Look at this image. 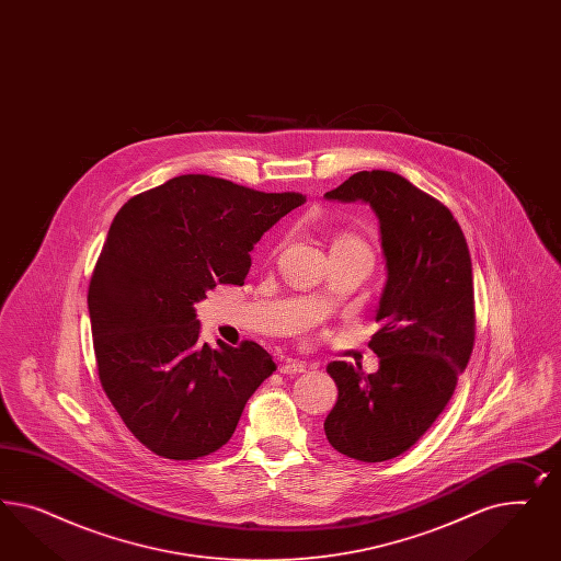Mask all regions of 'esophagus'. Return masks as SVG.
Returning <instances> with one entry per match:
<instances>
[{
    "instance_id": "obj_1",
    "label": "esophagus",
    "mask_w": 561,
    "mask_h": 561,
    "mask_svg": "<svg viewBox=\"0 0 561 561\" xmlns=\"http://www.w3.org/2000/svg\"><path fill=\"white\" fill-rule=\"evenodd\" d=\"M279 373L282 374H300L306 373V364L305 362H298V359H284V364L279 366Z\"/></svg>"
}]
</instances>
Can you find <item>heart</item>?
<instances>
[{"instance_id":"heart-1","label":"heart","mask_w":561,"mask_h":561,"mask_svg":"<svg viewBox=\"0 0 561 561\" xmlns=\"http://www.w3.org/2000/svg\"><path fill=\"white\" fill-rule=\"evenodd\" d=\"M333 247H350V249H366L359 238L354 234H340L333 240Z\"/></svg>"}]
</instances>
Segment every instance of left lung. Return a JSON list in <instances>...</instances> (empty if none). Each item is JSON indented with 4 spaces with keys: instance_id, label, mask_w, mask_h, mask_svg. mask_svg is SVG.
Listing matches in <instances>:
<instances>
[{
    "instance_id": "obj_1",
    "label": "left lung",
    "mask_w": 561,
    "mask_h": 561,
    "mask_svg": "<svg viewBox=\"0 0 561 561\" xmlns=\"http://www.w3.org/2000/svg\"><path fill=\"white\" fill-rule=\"evenodd\" d=\"M324 199L373 207L387 284L370 340L378 370L331 362L337 403L324 420L329 444L350 459L382 462L409 450L436 422L476 341L473 267L453 214L389 170H362Z\"/></svg>"
}]
</instances>
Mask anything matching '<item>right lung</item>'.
I'll return each instance as SVG.
<instances>
[{
  "instance_id": "add662e5",
  "label": "right lung",
  "mask_w": 561,
  "mask_h": 561,
  "mask_svg": "<svg viewBox=\"0 0 561 561\" xmlns=\"http://www.w3.org/2000/svg\"><path fill=\"white\" fill-rule=\"evenodd\" d=\"M305 202L183 174L117 211L88 288L94 354L113 408L158 457L216 453L275 370L255 341L202 343L195 305L218 284L242 286L256 242Z\"/></svg>"
}]
</instances>
